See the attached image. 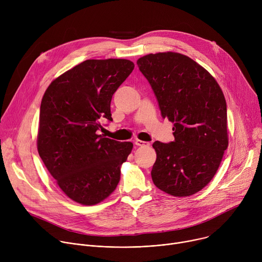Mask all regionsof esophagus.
Wrapping results in <instances>:
<instances>
[{"mask_svg":"<svg viewBox=\"0 0 262 262\" xmlns=\"http://www.w3.org/2000/svg\"><path fill=\"white\" fill-rule=\"evenodd\" d=\"M136 145L137 146H141V147H144V146H149V143L148 142H145V141H141V140H136Z\"/></svg>","mask_w":262,"mask_h":262,"instance_id":"esophagus-1","label":"esophagus"}]
</instances>
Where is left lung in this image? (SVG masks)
Returning a JSON list of instances; mask_svg holds the SVG:
<instances>
[{"label": "left lung", "mask_w": 262, "mask_h": 262, "mask_svg": "<svg viewBox=\"0 0 262 262\" xmlns=\"http://www.w3.org/2000/svg\"><path fill=\"white\" fill-rule=\"evenodd\" d=\"M137 64L162 117L174 123L173 142L152 144V181L175 197L196 194L212 179L228 146L225 97L211 74L184 55L149 54Z\"/></svg>", "instance_id": "left-lung-1"}]
</instances>
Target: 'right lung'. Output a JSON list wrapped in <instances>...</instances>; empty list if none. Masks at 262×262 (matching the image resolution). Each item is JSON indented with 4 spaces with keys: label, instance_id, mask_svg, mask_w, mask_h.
I'll list each match as a JSON object with an SVG mask.
<instances>
[{
    "label": "right lung",
    "instance_id": "add662e5",
    "mask_svg": "<svg viewBox=\"0 0 262 262\" xmlns=\"http://www.w3.org/2000/svg\"><path fill=\"white\" fill-rule=\"evenodd\" d=\"M125 59L86 60L48 87L40 105L38 154L60 189L73 201L94 205L116 189L133 143L97 134L113 121L112 96L134 70Z\"/></svg>",
    "mask_w": 262,
    "mask_h": 262
}]
</instances>
